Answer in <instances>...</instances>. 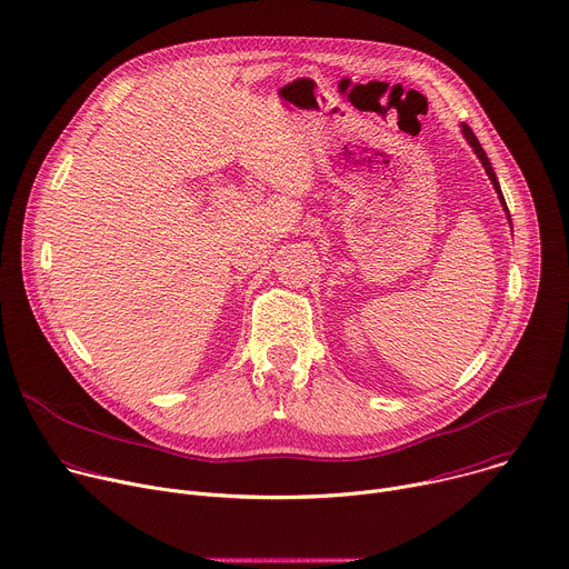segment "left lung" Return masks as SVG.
<instances>
[{
	"mask_svg": "<svg viewBox=\"0 0 569 569\" xmlns=\"http://www.w3.org/2000/svg\"><path fill=\"white\" fill-rule=\"evenodd\" d=\"M460 131H462V136H465V140L470 142V147L475 149V153L479 157V161H481V166L486 168V174L490 177V181H492V186H495V190H497V197H499V201H501V206H503V211H506V218H508V222H510V213H508V206H506V201H503V194H501V188H499V181H497V174H495V170H492V166H490V161H488V157H486V151H483V147H481V142L477 140V136H475V131L468 127V124H460ZM512 227V224H510Z\"/></svg>",
	"mask_w": 569,
	"mask_h": 569,
	"instance_id": "1",
	"label": "left lung"
}]
</instances>
